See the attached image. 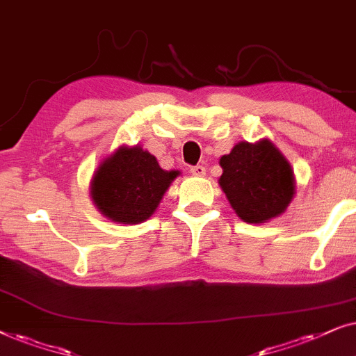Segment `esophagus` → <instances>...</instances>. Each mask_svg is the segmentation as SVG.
<instances>
[{"instance_id": "esophagus-1", "label": "esophagus", "mask_w": 356, "mask_h": 356, "mask_svg": "<svg viewBox=\"0 0 356 356\" xmlns=\"http://www.w3.org/2000/svg\"><path fill=\"white\" fill-rule=\"evenodd\" d=\"M191 172L193 175H197V177H203V175L207 174V169L203 168V165H193V168L191 169Z\"/></svg>"}]
</instances>
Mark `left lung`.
<instances>
[{
  "label": "left lung",
  "instance_id": "1",
  "mask_svg": "<svg viewBox=\"0 0 356 356\" xmlns=\"http://www.w3.org/2000/svg\"><path fill=\"white\" fill-rule=\"evenodd\" d=\"M220 187L241 220L262 225L286 211L295 197L291 164L268 138L239 141L221 156Z\"/></svg>",
  "mask_w": 356,
  "mask_h": 356
}]
</instances>
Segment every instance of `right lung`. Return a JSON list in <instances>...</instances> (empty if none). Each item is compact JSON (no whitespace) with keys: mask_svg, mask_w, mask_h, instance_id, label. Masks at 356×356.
Listing matches in <instances>:
<instances>
[{"mask_svg":"<svg viewBox=\"0 0 356 356\" xmlns=\"http://www.w3.org/2000/svg\"><path fill=\"white\" fill-rule=\"evenodd\" d=\"M181 170H164L141 146H118L104 158L89 182V197L101 215L120 225H140L158 210Z\"/></svg>","mask_w":356,"mask_h":356,"instance_id":"add662e5","label":"right lung"}]
</instances>
